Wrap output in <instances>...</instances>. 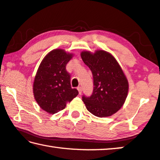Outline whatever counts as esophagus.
<instances>
[{
	"instance_id": "34e87169",
	"label": "esophagus",
	"mask_w": 160,
	"mask_h": 160,
	"mask_svg": "<svg viewBox=\"0 0 160 160\" xmlns=\"http://www.w3.org/2000/svg\"><path fill=\"white\" fill-rule=\"evenodd\" d=\"M78 92H79V94L80 95L81 93H82V88L80 87V86H79V87H78Z\"/></svg>"
}]
</instances>
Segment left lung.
<instances>
[{
	"label": "left lung",
	"mask_w": 160,
	"mask_h": 160,
	"mask_svg": "<svg viewBox=\"0 0 160 160\" xmlns=\"http://www.w3.org/2000/svg\"><path fill=\"white\" fill-rule=\"evenodd\" d=\"M80 55L93 77L92 95L82 96L86 108L98 118L111 116L122 108L128 96L126 76L115 58L105 50L83 51Z\"/></svg>",
	"instance_id": "left-lung-1"
}]
</instances>
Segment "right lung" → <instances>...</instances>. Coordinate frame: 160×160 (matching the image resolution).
<instances>
[{"label": "right lung", "mask_w": 160, "mask_h": 160, "mask_svg": "<svg viewBox=\"0 0 160 160\" xmlns=\"http://www.w3.org/2000/svg\"><path fill=\"white\" fill-rule=\"evenodd\" d=\"M72 53L64 50L50 51L42 60L33 82L34 98L42 110L55 114L66 107L78 95L70 85V75L66 65L72 58Z\"/></svg>", "instance_id": "obj_1"}]
</instances>
